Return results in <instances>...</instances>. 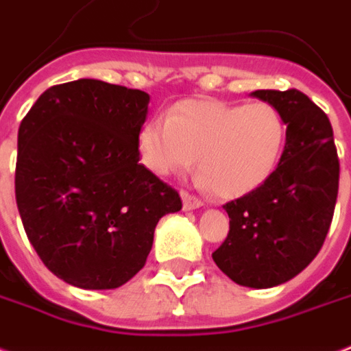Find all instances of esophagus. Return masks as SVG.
Segmentation results:
<instances>
[{
	"label": "esophagus",
	"instance_id": "obj_1",
	"mask_svg": "<svg viewBox=\"0 0 351 351\" xmlns=\"http://www.w3.org/2000/svg\"><path fill=\"white\" fill-rule=\"evenodd\" d=\"M182 201H184V210H195L202 206L201 199L195 195H191V193H188V191H182Z\"/></svg>",
	"mask_w": 351,
	"mask_h": 351
}]
</instances>
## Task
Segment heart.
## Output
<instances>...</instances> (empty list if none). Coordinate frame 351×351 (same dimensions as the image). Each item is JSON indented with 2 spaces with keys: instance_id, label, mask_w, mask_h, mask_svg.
Wrapping results in <instances>:
<instances>
[{
  "instance_id": "b5f03b06",
  "label": "heart",
  "mask_w": 351,
  "mask_h": 351,
  "mask_svg": "<svg viewBox=\"0 0 351 351\" xmlns=\"http://www.w3.org/2000/svg\"><path fill=\"white\" fill-rule=\"evenodd\" d=\"M287 137V119L274 104L184 100L143 124L137 149L143 165L160 176L188 171L199 156V182L236 199L268 182Z\"/></svg>"
}]
</instances>
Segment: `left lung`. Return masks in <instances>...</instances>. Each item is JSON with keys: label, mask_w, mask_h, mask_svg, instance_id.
Returning a JSON list of instances; mask_svg holds the SVG:
<instances>
[{"label": "left lung", "mask_w": 351, "mask_h": 351, "mask_svg": "<svg viewBox=\"0 0 351 351\" xmlns=\"http://www.w3.org/2000/svg\"><path fill=\"white\" fill-rule=\"evenodd\" d=\"M287 119L275 173L227 202L230 228L212 258L241 287L269 288L303 271L324 245L339 195L341 163L328 115L298 89L255 90Z\"/></svg>", "instance_id": "8db88e82"}]
</instances>
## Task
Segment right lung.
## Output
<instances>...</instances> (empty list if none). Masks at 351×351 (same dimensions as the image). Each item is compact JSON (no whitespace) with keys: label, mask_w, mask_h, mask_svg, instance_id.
Here are the masks:
<instances>
[{"label":"right lung","mask_w":351,"mask_h":351,"mask_svg":"<svg viewBox=\"0 0 351 351\" xmlns=\"http://www.w3.org/2000/svg\"><path fill=\"white\" fill-rule=\"evenodd\" d=\"M150 96L100 80L46 89L18 130L14 191L44 266L87 290L123 287L145 266L154 228L182 208L139 163Z\"/></svg>","instance_id":"right-lung-1"}]
</instances>
